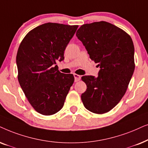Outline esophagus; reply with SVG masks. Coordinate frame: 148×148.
Here are the masks:
<instances>
[{"label":"esophagus","instance_id":"1","mask_svg":"<svg viewBox=\"0 0 148 148\" xmlns=\"http://www.w3.org/2000/svg\"><path fill=\"white\" fill-rule=\"evenodd\" d=\"M74 80H75V82L79 81L80 78H81V76L76 74H74Z\"/></svg>","mask_w":148,"mask_h":148}]
</instances>
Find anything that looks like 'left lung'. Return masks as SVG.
I'll use <instances>...</instances> for the list:
<instances>
[{
  "label": "left lung",
  "instance_id": "8db88e82",
  "mask_svg": "<svg viewBox=\"0 0 148 148\" xmlns=\"http://www.w3.org/2000/svg\"><path fill=\"white\" fill-rule=\"evenodd\" d=\"M76 34L90 58L101 68L97 78H81L86 84V91L81 95L82 103L92 113H106L121 101L133 76V40L126 32L103 21L83 24Z\"/></svg>",
  "mask_w": 148,
  "mask_h": 148
}]
</instances>
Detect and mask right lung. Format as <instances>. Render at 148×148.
I'll return each mask as SVG.
<instances>
[{"instance_id": "right-lung-1", "label": "right lung", "mask_w": 148, "mask_h": 148, "mask_svg": "<svg viewBox=\"0 0 148 148\" xmlns=\"http://www.w3.org/2000/svg\"><path fill=\"white\" fill-rule=\"evenodd\" d=\"M78 27L44 23L29 31L19 45L18 81L29 103L42 115H53L62 109L74 83L73 74L61 73L56 64L64 60L65 49Z\"/></svg>"}]
</instances>
